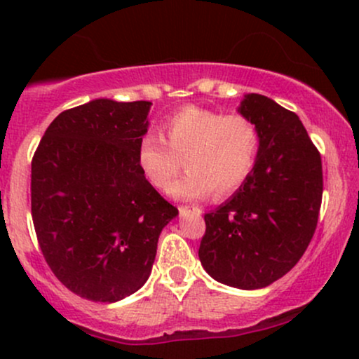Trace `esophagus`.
<instances>
[{
	"label": "esophagus",
	"instance_id": "1",
	"mask_svg": "<svg viewBox=\"0 0 359 359\" xmlns=\"http://www.w3.org/2000/svg\"><path fill=\"white\" fill-rule=\"evenodd\" d=\"M194 209H196V208H192V205H179L180 214H187V212L194 211ZM197 211H199V209H197Z\"/></svg>",
	"mask_w": 359,
	"mask_h": 359
}]
</instances>
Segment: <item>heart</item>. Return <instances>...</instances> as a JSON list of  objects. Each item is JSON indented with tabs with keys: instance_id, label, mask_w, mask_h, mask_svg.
<instances>
[{
	"instance_id": "b5f03b06",
	"label": "heart",
	"mask_w": 359,
	"mask_h": 359,
	"mask_svg": "<svg viewBox=\"0 0 359 359\" xmlns=\"http://www.w3.org/2000/svg\"><path fill=\"white\" fill-rule=\"evenodd\" d=\"M163 140L140 138L137 165L147 182L168 191L184 158L188 172L172 186L180 199H226L248 182L259 154V131L245 114L184 106L162 123Z\"/></svg>"
}]
</instances>
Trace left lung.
<instances>
[{
	"instance_id": "8db88e82",
	"label": "left lung",
	"mask_w": 359,
	"mask_h": 359,
	"mask_svg": "<svg viewBox=\"0 0 359 359\" xmlns=\"http://www.w3.org/2000/svg\"><path fill=\"white\" fill-rule=\"evenodd\" d=\"M240 113L259 131L257 165L204 216L199 258L217 282L253 290L282 278L307 250L323 203V162L297 114L270 97L246 94Z\"/></svg>"
}]
</instances>
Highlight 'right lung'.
Returning a JSON list of instances; mask_svg holds the SVG:
<instances>
[{"label":"right lung","mask_w":359,"mask_h":359,"mask_svg":"<svg viewBox=\"0 0 359 359\" xmlns=\"http://www.w3.org/2000/svg\"><path fill=\"white\" fill-rule=\"evenodd\" d=\"M150 101L96 100L50 123L32 160V219L42 255L79 297L116 302L147 282L179 214L137 165Z\"/></svg>","instance_id":"add662e5"}]
</instances>
